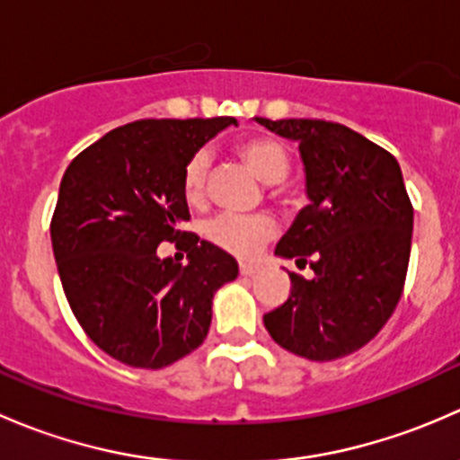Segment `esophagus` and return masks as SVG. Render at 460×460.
I'll return each mask as SVG.
<instances>
[{
  "mask_svg": "<svg viewBox=\"0 0 460 460\" xmlns=\"http://www.w3.org/2000/svg\"><path fill=\"white\" fill-rule=\"evenodd\" d=\"M256 271H260L258 262H247V260H240V273H243V276H253Z\"/></svg>",
  "mask_w": 460,
  "mask_h": 460,
  "instance_id": "obj_1",
  "label": "esophagus"
}]
</instances>
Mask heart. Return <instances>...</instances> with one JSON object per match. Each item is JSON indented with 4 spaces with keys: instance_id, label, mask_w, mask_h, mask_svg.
<instances>
[{
    "instance_id": "b5f03b06",
    "label": "heart",
    "mask_w": 460,
    "mask_h": 460,
    "mask_svg": "<svg viewBox=\"0 0 460 460\" xmlns=\"http://www.w3.org/2000/svg\"><path fill=\"white\" fill-rule=\"evenodd\" d=\"M235 153L264 182L271 184L273 196L285 193L282 182L291 171V155L285 144L269 136H252L235 144ZM208 178H211V155L207 148H198L184 162L182 178H180L182 198L189 207H202L207 200ZM273 231H276V220L269 213H252V216L220 213L204 225V235L208 243L235 256L256 253L260 244L271 238Z\"/></svg>"
}]
</instances>
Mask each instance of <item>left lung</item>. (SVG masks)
<instances>
[{
	"instance_id": "1",
	"label": "left lung",
	"mask_w": 460,
	"mask_h": 460,
	"mask_svg": "<svg viewBox=\"0 0 460 460\" xmlns=\"http://www.w3.org/2000/svg\"><path fill=\"white\" fill-rule=\"evenodd\" d=\"M256 119L298 142L312 200L276 253L309 264L314 278L289 273V298L264 314V327L291 354L342 358L372 341L402 296L414 207L401 166L338 122Z\"/></svg>"
}]
</instances>
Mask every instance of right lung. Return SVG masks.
<instances>
[{"label":"right lung","instance_id":"add662e5","mask_svg":"<svg viewBox=\"0 0 460 460\" xmlns=\"http://www.w3.org/2000/svg\"><path fill=\"white\" fill-rule=\"evenodd\" d=\"M235 118L137 119L113 128L68 164L50 220L55 262L86 336L111 358L160 369L202 345L213 294L238 262L200 235L180 178L208 137ZM175 242L190 264L156 256Z\"/></svg>","mask_w":460,"mask_h":460}]
</instances>
